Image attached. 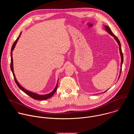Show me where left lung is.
Wrapping results in <instances>:
<instances>
[{"label":"left lung","mask_w":134,"mask_h":134,"mask_svg":"<svg viewBox=\"0 0 134 134\" xmlns=\"http://www.w3.org/2000/svg\"><path fill=\"white\" fill-rule=\"evenodd\" d=\"M104 29H105V30L108 33H109L111 36H112L113 37L114 40H115L118 43V45H119V51H120V57H121V64H120V74H119V77H118V80L120 78V74H121V68H122V63H123V59H124V57H123V54H122V50H121V44H120V42L119 40V39L117 38V37L114 35L111 31V29L109 28V27L107 25H104ZM107 91H105V92H105ZM103 92V93H104Z\"/></svg>","instance_id":"1"}]
</instances>
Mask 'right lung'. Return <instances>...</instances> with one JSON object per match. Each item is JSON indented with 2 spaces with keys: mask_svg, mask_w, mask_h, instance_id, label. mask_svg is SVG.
Instances as JSON below:
<instances>
[{
  "mask_svg": "<svg viewBox=\"0 0 134 134\" xmlns=\"http://www.w3.org/2000/svg\"><path fill=\"white\" fill-rule=\"evenodd\" d=\"M22 34V32L20 33V35L18 36V37H17V39H16V40L14 42V43H13V46H12V49H11V63H10V69H11V70L13 72V76H14V80H15V81L17 84V85L18 86V87H19V88H20L21 90H22L23 92H24L25 93H26V94H27L28 95H29L30 97H31V98H32L33 99H34V100H47V99H48L50 98H51L52 97V95L54 94V93L56 92L57 90V87H58V81H57V83L56 84V86L55 87V88L53 89V90L50 93H48V94H43V95H41V94H39L37 93H34L33 92H31V91H30L29 90H26L25 88H24L22 86H21L20 85V84L18 82V81H17L16 79V77H15V74H14V68H13V51L15 47V46L19 39V38L20 37V36Z\"/></svg>",
  "mask_w": 134,
  "mask_h": 134,
  "instance_id": "obj_1",
  "label": "right lung"
}]
</instances>
